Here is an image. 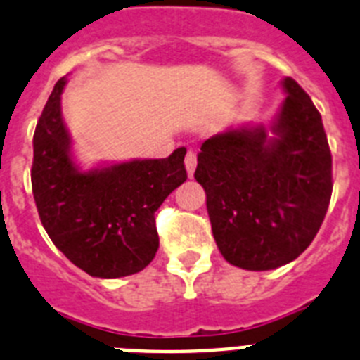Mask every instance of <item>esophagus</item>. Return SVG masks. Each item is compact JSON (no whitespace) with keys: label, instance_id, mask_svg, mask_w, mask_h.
I'll use <instances>...</instances> for the list:
<instances>
[{"label":"esophagus","instance_id":"1","mask_svg":"<svg viewBox=\"0 0 360 360\" xmlns=\"http://www.w3.org/2000/svg\"><path fill=\"white\" fill-rule=\"evenodd\" d=\"M186 169H187V176L193 178V174H195V169H196V153L195 150H187Z\"/></svg>","mask_w":360,"mask_h":360}]
</instances>
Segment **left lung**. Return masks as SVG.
I'll use <instances>...</instances> for the list:
<instances>
[{
  "label": "left lung",
  "instance_id": "obj_1",
  "mask_svg": "<svg viewBox=\"0 0 360 360\" xmlns=\"http://www.w3.org/2000/svg\"><path fill=\"white\" fill-rule=\"evenodd\" d=\"M268 134L242 125L207 138L196 182L207 196L214 242L236 268L268 271L313 242L330 205L331 153L321 112L295 79Z\"/></svg>",
  "mask_w": 360,
  "mask_h": 360
}]
</instances>
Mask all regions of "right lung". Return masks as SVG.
Segmentation results:
<instances>
[{
	"label": "right lung",
	"mask_w": 360,
	"mask_h": 360,
	"mask_svg": "<svg viewBox=\"0 0 360 360\" xmlns=\"http://www.w3.org/2000/svg\"><path fill=\"white\" fill-rule=\"evenodd\" d=\"M61 78L34 131L30 169L39 220L70 262L98 278L142 271L158 251L155 213L187 180L186 147L158 160L82 171L61 118Z\"/></svg>",
	"instance_id": "add662e5"
}]
</instances>
